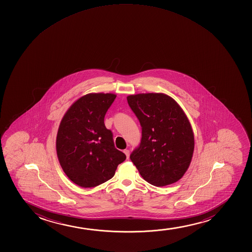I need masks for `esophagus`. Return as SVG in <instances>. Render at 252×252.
I'll return each mask as SVG.
<instances>
[{"instance_id": "1", "label": "esophagus", "mask_w": 252, "mask_h": 252, "mask_svg": "<svg viewBox=\"0 0 252 252\" xmlns=\"http://www.w3.org/2000/svg\"><path fill=\"white\" fill-rule=\"evenodd\" d=\"M124 152H125V155H126V157H127V159H128V158H129V151H128V150H125V151H124Z\"/></svg>"}]
</instances>
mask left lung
I'll use <instances>...</instances> for the list:
<instances>
[{
	"label": "left lung",
	"instance_id": "left-lung-1",
	"mask_svg": "<svg viewBox=\"0 0 252 252\" xmlns=\"http://www.w3.org/2000/svg\"><path fill=\"white\" fill-rule=\"evenodd\" d=\"M127 100L142 127L141 142L131 154V160L152 185L177 183L193 155V131L188 117L164 93H140L127 95Z\"/></svg>",
	"mask_w": 252,
	"mask_h": 252
}]
</instances>
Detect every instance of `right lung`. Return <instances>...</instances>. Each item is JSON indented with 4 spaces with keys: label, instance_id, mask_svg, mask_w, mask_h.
<instances>
[{
    "label": "right lung",
    "instance_id": "right-lung-1",
    "mask_svg": "<svg viewBox=\"0 0 252 252\" xmlns=\"http://www.w3.org/2000/svg\"><path fill=\"white\" fill-rule=\"evenodd\" d=\"M117 95L89 93L67 110L56 137V152L64 173L81 188H94L110 180L126 159L116 149L113 133L105 127V114Z\"/></svg>",
    "mask_w": 252,
    "mask_h": 252
}]
</instances>
